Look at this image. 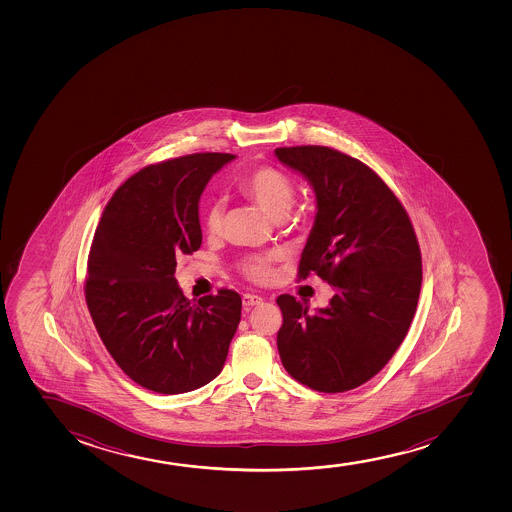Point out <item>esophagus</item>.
I'll return each mask as SVG.
<instances>
[{
	"instance_id": "esophagus-1",
	"label": "esophagus",
	"mask_w": 512,
	"mask_h": 512,
	"mask_svg": "<svg viewBox=\"0 0 512 512\" xmlns=\"http://www.w3.org/2000/svg\"><path fill=\"white\" fill-rule=\"evenodd\" d=\"M242 304H244V307L259 306V304H263V297L254 294H244L242 295Z\"/></svg>"
}]
</instances>
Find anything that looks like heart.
<instances>
[{"instance_id":"b5f03b06","label":"heart","mask_w":512,"mask_h":512,"mask_svg":"<svg viewBox=\"0 0 512 512\" xmlns=\"http://www.w3.org/2000/svg\"><path fill=\"white\" fill-rule=\"evenodd\" d=\"M239 189L249 200L268 213L271 218H282L294 203V181L271 165H261L246 172L239 179ZM224 224V205L222 201L210 200L203 212V225L208 234H218ZM282 259L280 253L249 254L239 261V271L254 283L270 282L275 277V265Z\"/></svg>"}]
</instances>
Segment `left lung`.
Listing matches in <instances>:
<instances>
[{
	"label": "left lung",
	"mask_w": 512,
	"mask_h": 512,
	"mask_svg": "<svg viewBox=\"0 0 512 512\" xmlns=\"http://www.w3.org/2000/svg\"><path fill=\"white\" fill-rule=\"evenodd\" d=\"M278 160L311 183L318 201L299 280L335 288L309 314L283 294L277 345L285 371L319 393H343L388 364L417 311L422 254L405 206L369 165L319 145L283 147Z\"/></svg>",
	"instance_id": "1"
}]
</instances>
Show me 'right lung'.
I'll return each mask as SVG.
<instances>
[{"mask_svg": "<svg viewBox=\"0 0 512 512\" xmlns=\"http://www.w3.org/2000/svg\"><path fill=\"white\" fill-rule=\"evenodd\" d=\"M232 159L191 153L143 167L112 194L95 230L90 316L121 371L155 393H188L215 379L241 321L234 290L193 304L174 277L176 256L201 246V193Z\"/></svg>", "mask_w": 512, "mask_h": 512, "instance_id": "add662e5", "label": "right lung"}]
</instances>
